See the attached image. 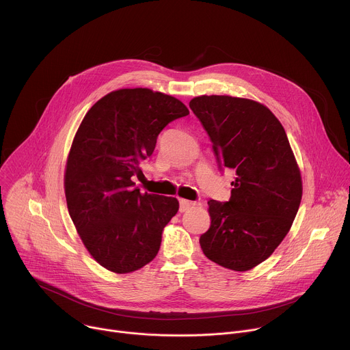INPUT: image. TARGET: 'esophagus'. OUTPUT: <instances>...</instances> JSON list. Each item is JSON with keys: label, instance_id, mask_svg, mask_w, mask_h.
<instances>
[{"label": "esophagus", "instance_id": "1", "mask_svg": "<svg viewBox=\"0 0 350 350\" xmlns=\"http://www.w3.org/2000/svg\"><path fill=\"white\" fill-rule=\"evenodd\" d=\"M196 204L195 202H191V201H187V199H180V212H185L188 211L191 206H195Z\"/></svg>", "mask_w": 350, "mask_h": 350}]
</instances>
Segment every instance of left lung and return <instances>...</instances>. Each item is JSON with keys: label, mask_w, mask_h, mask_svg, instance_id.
I'll list each match as a JSON object with an SVG mask.
<instances>
[{"label": "left lung", "mask_w": 350, "mask_h": 350, "mask_svg": "<svg viewBox=\"0 0 350 350\" xmlns=\"http://www.w3.org/2000/svg\"><path fill=\"white\" fill-rule=\"evenodd\" d=\"M189 108L209 134L216 159L237 174L228 202H208L211 227L199 243L219 266L247 271L288 234L302 199L301 170L282 124L263 104L201 95Z\"/></svg>", "instance_id": "8db88e82"}]
</instances>
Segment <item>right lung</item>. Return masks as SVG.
<instances>
[{"mask_svg": "<svg viewBox=\"0 0 350 350\" xmlns=\"http://www.w3.org/2000/svg\"><path fill=\"white\" fill-rule=\"evenodd\" d=\"M188 113L161 91L120 88L98 99L75 134L64 177L68 211L88 254L112 273H133L158 255L178 201L139 192L134 177L159 133Z\"/></svg>", "mask_w": 350, "mask_h": 350, "instance_id": "right-lung-1", "label": "right lung"}]
</instances>
